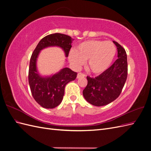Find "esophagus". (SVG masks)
I'll return each instance as SVG.
<instances>
[{
  "label": "esophagus",
  "instance_id": "esophagus-1",
  "mask_svg": "<svg viewBox=\"0 0 151 151\" xmlns=\"http://www.w3.org/2000/svg\"><path fill=\"white\" fill-rule=\"evenodd\" d=\"M85 77V75L83 74V73H78V74L77 76V78L79 79V78H81V77Z\"/></svg>",
  "mask_w": 151,
  "mask_h": 151
}]
</instances>
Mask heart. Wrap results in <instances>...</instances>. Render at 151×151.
I'll return each instance as SVG.
<instances>
[{"label": "heart", "instance_id": "heart-1", "mask_svg": "<svg viewBox=\"0 0 151 151\" xmlns=\"http://www.w3.org/2000/svg\"><path fill=\"white\" fill-rule=\"evenodd\" d=\"M116 52V47L111 42L88 40L77 45L74 52H70L68 60L76 67L88 61V70L98 75L106 71L110 66Z\"/></svg>", "mask_w": 151, "mask_h": 151}]
</instances>
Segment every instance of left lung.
Instances as JSON below:
<instances>
[{"instance_id":"1","label":"left lung","mask_w":151,"mask_h":151,"mask_svg":"<svg viewBox=\"0 0 151 151\" xmlns=\"http://www.w3.org/2000/svg\"><path fill=\"white\" fill-rule=\"evenodd\" d=\"M117 47L118 59L113 64L95 78L87 77L88 84L83 90L86 100L96 106L111 103L119 96L127 78V57L125 49L113 41Z\"/></svg>"}]
</instances>
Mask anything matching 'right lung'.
I'll return each instance as SVG.
<instances>
[{
  "mask_svg": "<svg viewBox=\"0 0 151 151\" xmlns=\"http://www.w3.org/2000/svg\"><path fill=\"white\" fill-rule=\"evenodd\" d=\"M73 40L70 36L61 33L47 35L40 41L32 54L29 67V84L32 96L43 108L52 109L58 106L63 99L66 84L75 80L77 74L65 67L55 74L42 76L36 67L39 53L44 48L58 47L63 50L67 57Z\"/></svg>",
  "mask_w": 151,
  "mask_h": 151,
  "instance_id": "right-lung-1",
  "label": "right lung"
}]
</instances>
